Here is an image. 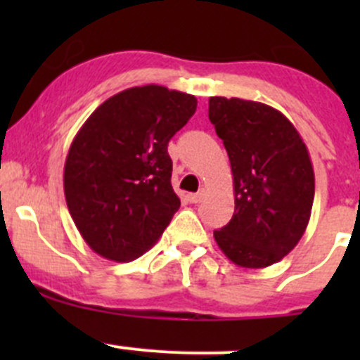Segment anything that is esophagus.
Here are the masks:
<instances>
[{"instance_id": "1", "label": "esophagus", "mask_w": 360, "mask_h": 360, "mask_svg": "<svg viewBox=\"0 0 360 360\" xmlns=\"http://www.w3.org/2000/svg\"><path fill=\"white\" fill-rule=\"evenodd\" d=\"M205 195H207V191L203 190V188H202V190L198 191V193L190 195V197H188V198H190V202H191V203H200V202L205 200Z\"/></svg>"}]
</instances>
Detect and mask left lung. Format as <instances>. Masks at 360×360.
<instances>
[{
    "label": "left lung",
    "mask_w": 360,
    "mask_h": 360,
    "mask_svg": "<svg viewBox=\"0 0 360 360\" xmlns=\"http://www.w3.org/2000/svg\"><path fill=\"white\" fill-rule=\"evenodd\" d=\"M209 120L233 174L235 212L214 231L224 256L242 268H266L296 248L314 205L315 176L307 144L275 108L210 97Z\"/></svg>",
    "instance_id": "1"
}]
</instances>
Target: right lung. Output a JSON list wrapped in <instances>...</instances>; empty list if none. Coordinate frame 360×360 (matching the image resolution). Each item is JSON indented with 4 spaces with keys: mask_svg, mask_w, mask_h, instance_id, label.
Wrapping results in <instances>:
<instances>
[{
    "mask_svg": "<svg viewBox=\"0 0 360 360\" xmlns=\"http://www.w3.org/2000/svg\"><path fill=\"white\" fill-rule=\"evenodd\" d=\"M195 111V96L144 85L110 97L86 118L69 146L64 195L94 252L125 263L157 244L181 205L167 146Z\"/></svg>",
    "mask_w": 360,
    "mask_h": 360,
    "instance_id": "obj_1",
    "label": "right lung"
}]
</instances>
